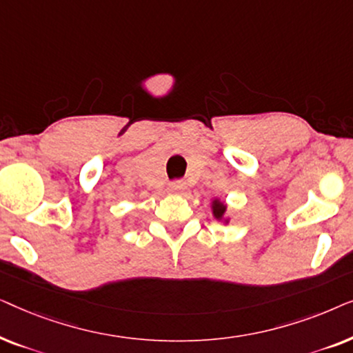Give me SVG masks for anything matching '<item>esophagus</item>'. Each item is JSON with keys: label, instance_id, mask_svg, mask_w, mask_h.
Segmentation results:
<instances>
[{"label": "esophagus", "instance_id": "esophagus-1", "mask_svg": "<svg viewBox=\"0 0 353 353\" xmlns=\"http://www.w3.org/2000/svg\"><path fill=\"white\" fill-rule=\"evenodd\" d=\"M185 188H186V183L183 180H175L168 185V190H170V192H181V191H185Z\"/></svg>", "mask_w": 353, "mask_h": 353}]
</instances>
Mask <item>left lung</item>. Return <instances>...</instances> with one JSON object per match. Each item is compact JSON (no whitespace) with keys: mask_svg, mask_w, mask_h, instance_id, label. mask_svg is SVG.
Listing matches in <instances>:
<instances>
[{"mask_svg":"<svg viewBox=\"0 0 353 353\" xmlns=\"http://www.w3.org/2000/svg\"><path fill=\"white\" fill-rule=\"evenodd\" d=\"M225 209L226 207L221 204V202H219V201L214 202V215L216 216V219H220V216L225 214Z\"/></svg>","mask_w":353,"mask_h":353,"instance_id":"left-lung-1","label":"left lung"}]
</instances>
